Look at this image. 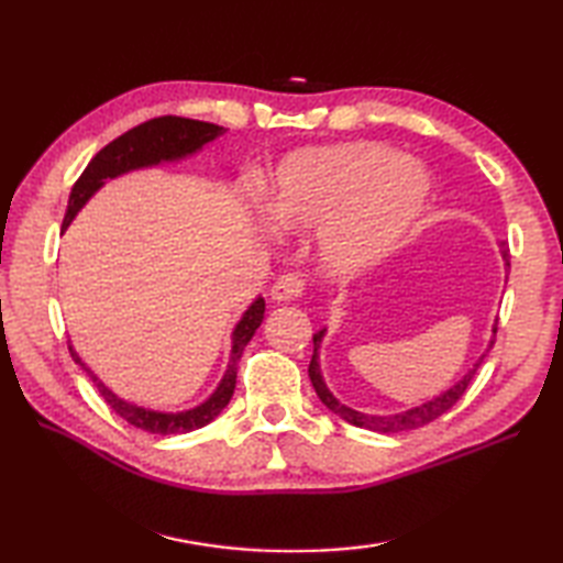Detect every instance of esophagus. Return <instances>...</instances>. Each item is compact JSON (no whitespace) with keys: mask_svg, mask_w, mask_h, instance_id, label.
<instances>
[{"mask_svg":"<svg viewBox=\"0 0 563 563\" xmlns=\"http://www.w3.org/2000/svg\"><path fill=\"white\" fill-rule=\"evenodd\" d=\"M305 290V278L297 273H288V275H280L275 285L271 288V297L275 302H292L297 297L302 295Z\"/></svg>","mask_w":563,"mask_h":563,"instance_id":"34e87169","label":"esophagus"}]
</instances>
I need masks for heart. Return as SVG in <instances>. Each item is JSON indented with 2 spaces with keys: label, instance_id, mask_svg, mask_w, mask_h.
<instances>
[{
  "label": "heart",
  "instance_id": "b5f03b06",
  "mask_svg": "<svg viewBox=\"0 0 563 563\" xmlns=\"http://www.w3.org/2000/svg\"><path fill=\"white\" fill-rule=\"evenodd\" d=\"M428 196L430 178L418 162L377 142H343L283 159L268 210L285 232L321 230V263L351 275L401 246Z\"/></svg>",
  "mask_w": 563,
  "mask_h": 563
}]
</instances>
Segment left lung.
Here are the masks:
<instances>
[{
  "label": "left lung",
  "instance_id": "8db88e82",
  "mask_svg": "<svg viewBox=\"0 0 563 563\" xmlns=\"http://www.w3.org/2000/svg\"><path fill=\"white\" fill-rule=\"evenodd\" d=\"M500 256H504L506 266L510 268L508 251H506L504 244H500ZM496 331H498V327H494V339L488 341V349L484 351V355L479 357V361L474 363V367L457 382V385L450 387L448 391H442L440 397H435L433 401H426V404H421V406H416V409H409V411H404V413H394V416L361 413V411L351 409V406H345V404H341L336 397H333V394L327 389V382H324V377H321V369H319V349H321V339H324L327 329H321V331L314 333V355H312V363H309V379H312V385H314V389H317V397L321 399V404H324L329 411L341 416L343 421H349V423H353V426H357V428L375 430V433H401V430L421 428V426H426V423H430V421H435L438 416L450 411L452 406L460 401V397L466 391V387H470L472 377L476 375V369H479V365L484 363L486 353L494 349Z\"/></svg>",
  "mask_w": 563,
  "mask_h": 563
}]
</instances>
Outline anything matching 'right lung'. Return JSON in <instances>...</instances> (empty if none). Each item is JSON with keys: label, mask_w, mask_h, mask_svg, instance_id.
Listing matches in <instances>:
<instances>
[{"label": "right lung", "mask_w": 563, "mask_h": 563, "mask_svg": "<svg viewBox=\"0 0 563 563\" xmlns=\"http://www.w3.org/2000/svg\"><path fill=\"white\" fill-rule=\"evenodd\" d=\"M222 133H224L222 125L190 121V118H178V115L152 118V121L128 130V133H123L121 137L109 142V145H106L97 154V157L87 164V169H84L81 176L77 178V184L69 194L63 230H67L69 222L75 220V214L84 206H87V200L106 184V178H115V176L135 172V169H147V166H157L162 162L186 159V157H190V154L202 150V145H208V142H212L214 137H220ZM263 312H266V302H263V297H256L232 331L230 363H227V369H224L218 389L210 394V399L196 406V409L178 411V413L152 411V409H145V406H137V404H130V401L121 399L118 394H113L109 387H106L87 365L81 363V357L75 353L71 345H69V353H71V357H75V363L81 365L84 373L91 377V382L101 391L106 404H109L118 416L125 418L130 426L147 430V433H154V435L190 433V430L202 428L210 421H214V418L222 413L224 406L230 404L234 387H236L239 357H242L246 343L261 327Z\"/></svg>", "instance_id": "add662e5"}]
</instances>
